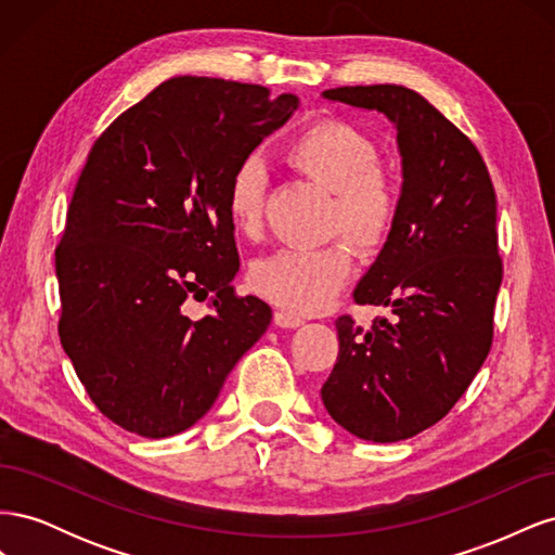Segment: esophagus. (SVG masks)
Segmentation results:
<instances>
[{
  "label": "esophagus",
  "instance_id": "esophagus-1",
  "mask_svg": "<svg viewBox=\"0 0 555 555\" xmlns=\"http://www.w3.org/2000/svg\"><path fill=\"white\" fill-rule=\"evenodd\" d=\"M275 324L282 328H298L306 324V319L292 310H275Z\"/></svg>",
  "mask_w": 555,
  "mask_h": 555
}]
</instances>
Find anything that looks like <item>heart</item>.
Wrapping results in <instances>:
<instances>
[{
    "mask_svg": "<svg viewBox=\"0 0 555 555\" xmlns=\"http://www.w3.org/2000/svg\"><path fill=\"white\" fill-rule=\"evenodd\" d=\"M282 157L319 188L333 194L328 229L345 231L363 249L389 241L400 212L396 176L377 164L375 143L347 122H314L287 141ZM266 173L257 157H245L233 169L224 208L231 227L245 238L261 229ZM354 249L343 238L322 247H282L255 261L249 282L255 292L298 312H317L343 289Z\"/></svg>",
    "mask_w": 555,
    "mask_h": 555,
    "instance_id": "b5f03b06",
    "label": "heart"
}]
</instances>
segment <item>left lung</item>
<instances>
[{
	"label": "left lung",
	"mask_w": 555,
	"mask_h": 555,
	"mask_svg": "<svg viewBox=\"0 0 555 555\" xmlns=\"http://www.w3.org/2000/svg\"><path fill=\"white\" fill-rule=\"evenodd\" d=\"M377 111L396 129L400 212L354 289L391 319L363 331L340 317L338 361L322 386L335 424L367 442H398L438 424L475 379L493 340L502 282L495 190L465 133L402 86L322 92Z\"/></svg>",
	"instance_id": "left-lung-1"
}]
</instances>
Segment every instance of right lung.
<instances>
[{
	"instance_id": "obj_1",
	"label": "right lung",
	"mask_w": 555,
	"mask_h": 555,
	"mask_svg": "<svg viewBox=\"0 0 555 555\" xmlns=\"http://www.w3.org/2000/svg\"><path fill=\"white\" fill-rule=\"evenodd\" d=\"M298 104L247 82L176 76L92 145L55 249L60 340L120 428L150 440L192 428L271 324L261 298L233 296L241 261L224 194ZM208 295L214 310L190 318L186 298Z\"/></svg>"
}]
</instances>
